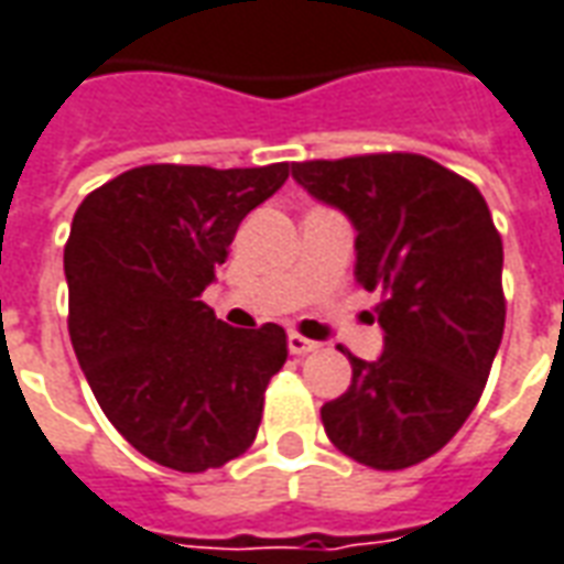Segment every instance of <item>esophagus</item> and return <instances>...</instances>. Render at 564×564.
<instances>
[{
    "instance_id": "obj_1",
    "label": "esophagus",
    "mask_w": 564,
    "mask_h": 564,
    "mask_svg": "<svg viewBox=\"0 0 564 564\" xmlns=\"http://www.w3.org/2000/svg\"><path fill=\"white\" fill-rule=\"evenodd\" d=\"M289 352H291V355L318 352V343H315V339L301 337V334H289Z\"/></svg>"
}]
</instances>
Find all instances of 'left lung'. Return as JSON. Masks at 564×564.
Here are the masks:
<instances>
[{"mask_svg": "<svg viewBox=\"0 0 564 564\" xmlns=\"http://www.w3.org/2000/svg\"><path fill=\"white\" fill-rule=\"evenodd\" d=\"M291 175L352 221L355 279L382 291V355H349L352 386L322 406L327 437L377 470L419 465L465 425L505 334V249L489 206L422 154L291 163Z\"/></svg>", "mask_w": 564, "mask_h": 564, "instance_id": "1", "label": "left lung"}]
</instances>
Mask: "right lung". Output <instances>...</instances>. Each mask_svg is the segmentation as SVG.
I'll return each instance as SVG.
<instances>
[{
	"mask_svg": "<svg viewBox=\"0 0 564 564\" xmlns=\"http://www.w3.org/2000/svg\"><path fill=\"white\" fill-rule=\"evenodd\" d=\"M289 173L151 163L87 194L72 218V349L111 425L158 465L203 474L258 434L267 382L289 358L285 330L227 327L199 294L239 221Z\"/></svg>",
	"mask_w": 564,
	"mask_h": 564,
	"instance_id": "obj_1",
	"label": "right lung"
}]
</instances>
